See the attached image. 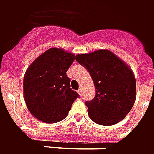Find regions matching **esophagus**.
Returning <instances> with one entry per match:
<instances>
[{
  "label": "esophagus",
  "mask_w": 154,
  "mask_h": 154,
  "mask_svg": "<svg viewBox=\"0 0 154 154\" xmlns=\"http://www.w3.org/2000/svg\"><path fill=\"white\" fill-rule=\"evenodd\" d=\"M78 93H79V94L80 95V96H82V94H83L82 89H79V90H78Z\"/></svg>",
  "instance_id": "obj_1"
}]
</instances>
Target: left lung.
Here are the masks:
<instances>
[{"label": "left lung", "mask_w": 154, "mask_h": 154, "mask_svg": "<svg viewBox=\"0 0 154 154\" xmlns=\"http://www.w3.org/2000/svg\"><path fill=\"white\" fill-rule=\"evenodd\" d=\"M75 60L88 70L95 86V96L85 102L89 118L104 126L124 119L136 100V81L131 69L107 50L77 54Z\"/></svg>", "instance_id": "left-lung-1"}]
</instances>
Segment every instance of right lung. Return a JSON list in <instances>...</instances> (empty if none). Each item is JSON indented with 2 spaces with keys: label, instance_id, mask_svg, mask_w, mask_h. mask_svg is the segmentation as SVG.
<instances>
[{
  "label": "right lung",
  "instance_id": "obj_1",
  "mask_svg": "<svg viewBox=\"0 0 154 154\" xmlns=\"http://www.w3.org/2000/svg\"><path fill=\"white\" fill-rule=\"evenodd\" d=\"M76 57L51 48L28 67L24 76V97L30 112L39 120L54 124L67 117L79 95L70 88L66 72Z\"/></svg>",
  "mask_w": 154,
  "mask_h": 154
}]
</instances>
